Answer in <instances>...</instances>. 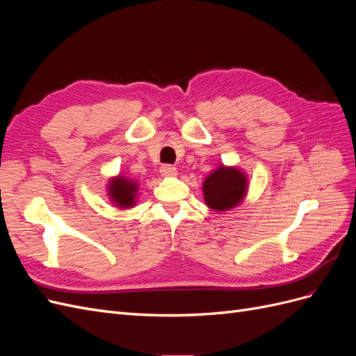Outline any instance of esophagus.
Segmentation results:
<instances>
[{"instance_id":"esophagus-1","label":"esophagus","mask_w":356,"mask_h":356,"mask_svg":"<svg viewBox=\"0 0 356 356\" xmlns=\"http://www.w3.org/2000/svg\"><path fill=\"white\" fill-rule=\"evenodd\" d=\"M160 174L163 177H177L178 175V169L172 165H163L160 168Z\"/></svg>"}]
</instances>
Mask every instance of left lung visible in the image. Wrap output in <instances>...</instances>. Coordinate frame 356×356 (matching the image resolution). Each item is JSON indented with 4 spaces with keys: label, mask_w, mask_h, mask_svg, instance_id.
Listing matches in <instances>:
<instances>
[{
    "label": "left lung",
    "mask_w": 356,
    "mask_h": 356,
    "mask_svg": "<svg viewBox=\"0 0 356 356\" xmlns=\"http://www.w3.org/2000/svg\"><path fill=\"white\" fill-rule=\"evenodd\" d=\"M202 188L208 208L217 212L230 211L243 202L248 178L238 166L221 165L204 178Z\"/></svg>",
    "instance_id": "left-lung-1"
}]
</instances>
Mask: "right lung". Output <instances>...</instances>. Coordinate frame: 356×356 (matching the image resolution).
<instances>
[{
	"label": "right lung",
	"mask_w": 356,
	"mask_h": 356,
	"mask_svg": "<svg viewBox=\"0 0 356 356\" xmlns=\"http://www.w3.org/2000/svg\"><path fill=\"white\" fill-rule=\"evenodd\" d=\"M139 184L135 179H129L123 175L113 177L106 186V193H108L110 200L120 209L134 208L138 199Z\"/></svg>",
	"instance_id": "right-lung-1"
}]
</instances>
